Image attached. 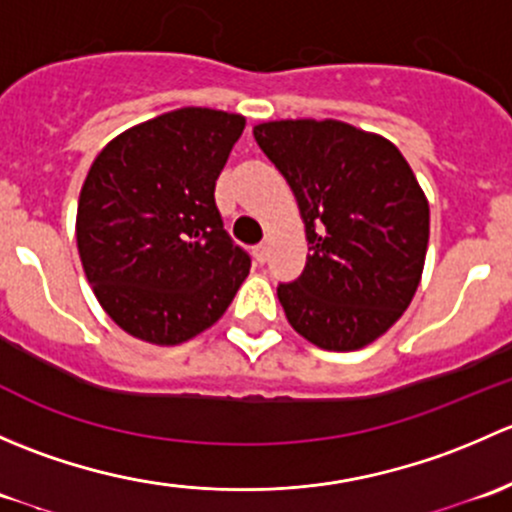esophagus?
Listing matches in <instances>:
<instances>
[{
  "label": "esophagus",
  "instance_id": "obj_1",
  "mask_svg": "<svg viewBox=\"0 0 512 512\" xmlns=\"http://www.w3.org/2000/svg\"><path fill=\"white\" fill-rule=\"evenodd\" d=\"M252 257H255L257 265H265L267 257H270V250H267V245H257L255 250H252Z\"/></svg>",
  "mask_w": 512,
  "mask_h": 512
}]
</instances>
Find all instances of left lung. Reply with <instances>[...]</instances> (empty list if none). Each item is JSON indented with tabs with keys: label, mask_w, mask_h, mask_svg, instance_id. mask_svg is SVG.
I'll use <instances>...</instances> for the list:
<instances>
[{
	"label": "left lung",
	"mask_w": 512,
	"mask_h": 512,
	"mask_svg": "<svg viewBox=\"0 0 512 512\" xmlns=\"http://www.w3.org/2000/svg\"><path fill=\"white\" fill-rule=\"evenodd\" d=\"M255 141L287 178L307 227L302 275L277 285L289 324L317 347L352 352L386 332L416 294L428 203L386 138L339 121H272Z\"/></svg>",
	"instance_id": "1"
}]
</instances>
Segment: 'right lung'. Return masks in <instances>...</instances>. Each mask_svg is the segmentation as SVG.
I'll return each instance as SVG.
<instances>
[{
  "label": "right lung",
  "instance_id": "obj_1",
  "mask_svg": "<svg viewBox=\"0 0 512 512\" xmlns=\"http://www.w3.org/2000/svg\"><path fill=\"white\" fill-rule=\"evenodd\" d=\"M245 118L213 108L163 113L113 138L76 213L89 285L108 317L151 344L218 322L250 272L215 205V180Z\"/></svg>",
  "mask_w": 512,
  "mask_h": 512
}]
</instances>
